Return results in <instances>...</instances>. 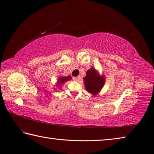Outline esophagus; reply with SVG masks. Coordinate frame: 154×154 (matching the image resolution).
Segmentation results:
<instances>
[{"mask_svg":"<svg viewBox=\"0 0 154 154\" xmlns=\"http://www.w3.org/2000/svg\"><path fill=\"white\" fill-rule=\"evenodd\" d=\"M80 79H81L80 76H77L76 77H74V80H75V81H80Z\"/></svg>","mask_w":154,"mask_h":154,"instance_id":"34e87169","label":"esophagus"}]
</instances>
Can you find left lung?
Masks as SVG:
<instances>
[{
  "mask_svg": "<svg viewBox=\"0 0 154 154\" xmlns=\"http://www.w3.org/2000/svg\"><path fill=\"white\" fill-rule=\"evenodd\" d=\"M83 79L86 91L93 96L97 95L101 91L106 81L105 77L100 75L94 68L89 69Z\"/></svg>",
  "mask_w": 154,
  "mask_h": 154,
  "instance_id": "left-lung-1",
  "label": "left lung"
}]
</instances>
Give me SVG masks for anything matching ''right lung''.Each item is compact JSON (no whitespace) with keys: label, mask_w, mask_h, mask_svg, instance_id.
<instances>
[{"label":"right lung","mask_w":154,"mask_h":154,"mask_svg":"<svg viewBox=\"0 0 154 154\" xmlns=\"http://www.w3.org/2000/svg\"><path fill=\"white\" fill-rule=\"evenodd\" d=\"M71 79H72V77H71L70 75H68L67 77H62V76L59 77H58V80H57V82L56 83V86L58 88L61 89V88L62 87L61 86L62 84H64V82H66V81H68L71 80Z\"/></svg>","instance_id":"obj_1"}]
</instances>
